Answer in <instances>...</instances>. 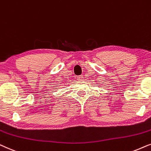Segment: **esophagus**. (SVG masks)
<instances>
[{
    "label": "esophagus",
    "mask_w": 151,
    "mask_h": 151,
    "mask_svg": "<svg viewBox=\"0 0 151 151\" xmlns=\"http://www.w3.org/2000/svg\"><path fill=\"white\" fill-rule=\"evenodd\" d=\"M77 79L79 80V81H81V80L83 79V75L78 76V77H77Z\"/></svg>",
    "instance_id": "obj_1"
}]
</instances>
